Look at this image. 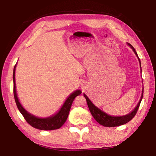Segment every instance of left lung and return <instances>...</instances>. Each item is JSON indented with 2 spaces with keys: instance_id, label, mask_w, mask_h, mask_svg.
I'll return each instance as SVG.
<instances>
[{
  "instance_id": "8db88e82",
  "label": "left lung",
  "mask_w": 156,
  "mask_h": 156,
  "mask_svg": "<svg viewBox=\"0 0 156 156\" xmlns=\"http://www.w3.org/2000/svg\"><path fill=\"white\" fill-rule=\"evenodd\" d=\"M128 44L131 47L132 49L133 50V51L135 52L137 57L138 58V54H137L135 49L133 48V47L132 46L131 44L128 43ZM138 60L140 61V64H141L140 60L139 58H138ZM140 67H141V65H140ZM84 97L86 98L87 103L89 111H90L91 115H93L94 119L96 120L97 122L100 124V125H101L102 126L113 127V126H118L120 125H125V124L127 123L131 120L133 119V118L136 115L137 112H138L140 105V102L142 101V97H143V89H142L141 98L140 100V102H138V105H137L136 107L135 108V109H134L133 112H131L130 113H129V114L126 115H123V116H112V115H108L106 113L103 112L102 111L99 109L98 108L95 106L85 94H84Z\"/></svg>"
}]
</instances>
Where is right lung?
Listing matches in <instances>:
<instances>
[{
    "mask_svg": "<svg viewBox=\"0 0 156 156\" xmlns=\"http://www.w3.org/2000/svg\"><path fill=\"white\" fill-rule=\"evenodd\" d=\"M16 66L15 65L14 68V72H13V81H14V96L16 104L17 105V107L18 110L20 111L21 114L23 115V117L27 121L28 124L33 126V127L36 128L37 129H40V130H44V131H49V130H54V129H58L61 127V126L64 125L66 120L67 119V117L69 113V111L72 107V105L73 103V100H74L76 96L80 95L82 93L80 90H77L73 92L68 98L66 100L64 105H62L61 109L57 113L56 115L51 116V117L47 118H38L34 116L33 115L29 113L27 111H26L24 108L22 107L19 102V100L17 97L16 91V84H15V70H16Z\"/></svg>",
    "mask_w": 156,
    "mask_h": 156,
    "instance_id": "right-lung-1",
    "label": "right lung"
}]
</instances>
